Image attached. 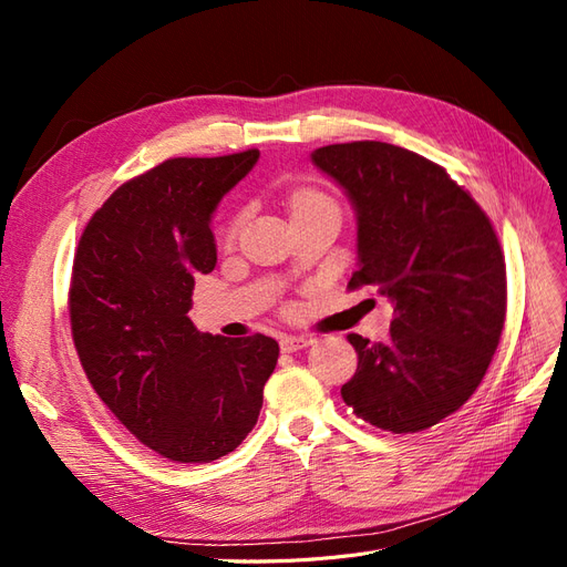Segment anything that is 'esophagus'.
<instances>
[{
	"mask_svg": "<svg viewBox=\"0 0 567 567\" xmlns=\"http://www.w3.org/2000/svg\"><path fill=\"white\" fill-rule=\"evenodd\" d=\"M312 342H315L312 336H284V338L279 340V346H281L284 352H298V350L310 348Z\"/></svg>",
	"mask_w": 567,
	"mask_h": 567,
	"instance_id": "1",
	"label": "esophagus"
}]
</instances>
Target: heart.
Listing matches in <instances>:
<instances>
[{"instance_id": "obj_1", "label": "heart", "mask_w": 567, "mask_h": 567, "mask_svg": "<svg viewBox=\"0 0 567 567\" xmlns=\"http://www.w3.org/2000/svg\"><path fill=\"white\" fill-rule=\"evenodd\" d=\"M317 208H333L331 198L315 192V188H298V192L290 196V210L305 213V210H317Z\"/></svg>"}]
</instances>
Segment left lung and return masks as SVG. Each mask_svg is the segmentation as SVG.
I'll list each match as a JSON object with an SVG mask.
<instances>
[{
  "instance_id": "obj_1",
  "label": "left lung",
  "mask_w": 567,
  "mask_h": 567,
  "mask_svg": "<svg viewBox=\"0 0 567 567\" xmlns=\"http://www.w3.org/2000/svg\"><path fill=\"white\" fill-rule=\"evenodd\" d=\"M310 158L354 210L350 288H379L394 310L385 342L348 336L359 362L342 400L381 431H425L466 404L499 346V238L480 205L414 151L352 142L321 146Z\"/></svg>"
}]
</instances>
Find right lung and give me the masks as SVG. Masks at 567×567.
I'll list each match as a JSON object with an SVG mask.
<instances>
[{
    "label": "right lung",
    "instance_id": "1",
    "mask_svg": "<svg viewBox=\"0 0 567 567\" xmlns=\"http://www.w3.org/2000/svg\"><path fill=\"white\" fill-rule=\"evenodd\" d=\"M260 158H173L130 179L84 229L71 326L84 373L146 447L179 463L234 452L252 431L279 342L225 338L188 319L194 277L217 262L213 215Z\"/></svg>",
    "mask_w": 567,
    "mask_h": 567
}]
</instances>
